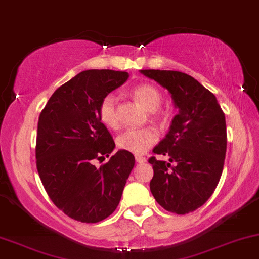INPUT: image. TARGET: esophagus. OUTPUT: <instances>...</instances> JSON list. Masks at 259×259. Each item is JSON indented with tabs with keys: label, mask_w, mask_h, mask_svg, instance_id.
I'll list each match as a JSON object with an SVG mask.
<instances>
[{
	"label": "esophagus",
	"mask_w": 259,
	"mask_h": 259,
	"mask_svg": "<svg viewBox=\"0 0 259 259\" xmlns=\"http://www.w3.org/2000/svg\"><path fill=\"white\" fill-rule=\"evenodd\" d=\"M135 160H136L137 163H144V162L147 161V158L143 157V156H139V155H137V156L135 157Z\"/></svg>",
	"instance_id": "34e87169"
}]
</instances>
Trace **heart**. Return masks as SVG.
Here are the masks:
<instances>
[{"mask_svg":"<svg viewBox=\"0 0 259 259\" xmlns=\"http://www.w3.org/2000/svg\"><path fill=\"white\" fill-rule=\"evenodd\" d=\"M133 95L144 108L149 111H155L162 102V95L156 86L151 84L136 85ZM98 117L101 122L111 129L118 126V113H117V99L112 94L105 95L98 105ZM157 132L153 127L144 129H130L120 134L117 139V146L122 150L142 155L147 153L157 141Z\"/></svg>","mask_w":259,"mask_h":259,"instance_id":"heart-1","label":"heart"}]
</instances>
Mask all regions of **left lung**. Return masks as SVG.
Here are the masks:
<instances>
[{"instance_id":"obj_1","label":"left lung","mask_w":259,"mask_h":259,"mask_svg":"<svg viewBox=\"0 0 259 259\" xmlns=\"http://www.w3.org/2000/svg\"><path fill=\"white\" fill-rule=\"evenodd\" d=\"M168 90L178 115L153 149L169 161L149 158L150 191L167 211L186 214L201 207L222 177L226 155V122L215 96L191 75L178 71L141 70Z\"/></svg>"}]
</instances>
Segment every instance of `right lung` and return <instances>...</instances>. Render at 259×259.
<instances>
[{
    "instance_id": "obj_1",
    "label": "right lung",
    "mask_w": 259,
    "mask_h": 259,
    "mask_svg": "<svg viewBox=\"0 0 259 259\" xmlns=\"http://www.w3.org/2000/svg\"><path fill=\"white\" fill-rule=\"evenodd\" d=\"M129 78L127 72L82 71L48 99L40 113L36 136V168L53 204L70 218L98 223L118 206L135 157L115 149L109 130L98 117L105 95Z\"/></svg>"
}]
</instances>
